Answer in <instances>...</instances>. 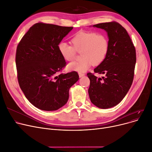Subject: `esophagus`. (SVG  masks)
Listing matches in <instances>:
<instances>
[{"label": "esophagus", "mask_w": 152, "mask_h": 152, "mask_svg": "<svg viewBox=\"0 0 152 152\" xmlns=\"http://www.w3.org/2000/svg\"><path fill=\"white\" fill-rule=\"evenodd\" d=\"M78 75H79V77H83V76H84L85 75V74H84V73H79Z\"/></svg>", "instance_id": "1"}]
</instances>
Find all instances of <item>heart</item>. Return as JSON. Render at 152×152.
Listing matches in <instances>:
<instances>
[{
    "mask_svg": "<svg viewBox=\"0 0 152 152\" xmlns=\"http://www.w3.org/2000/svg\"><path fill=\"white\" fill-rule=\"evenodd\" d=\"M73 45L60 42L58 45L62 57L68 61H73L76 52H81L80 61L69 63L68 70L80 73L86 71L92 65H99L107 57L109 50V41L106 35L94 31H80L72 39Z\"/></svg>",
    "mask_w": 152,
    "mask_h": 152,
    "instance_id": "heart-1",
    "label": "heart"
}]
</instances>
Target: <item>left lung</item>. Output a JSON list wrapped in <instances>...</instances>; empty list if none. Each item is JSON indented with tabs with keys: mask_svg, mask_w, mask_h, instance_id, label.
<instances>
[{
	"mask_svg": "<svg viewBox=\"0 0 152 152\" xmlns=\"http://www.w3.org/2000/svg\"><path fill=\"white\" fill-rule=\"evenodd\" d=\"M93 27L107 32L109 50L105 59L94 69V73L104 76L87 74L91 82L88 92L94 105L107 109L120 103L129 91L134 79L136 53L130 36L120 24L102 23Z\"/></svg>",
	"mask_w": 152,
	"mask_h": 152,
	"instance_id": "8db88e82",
	"label": "left lung"
}]
</instances>
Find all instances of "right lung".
<instances>
[{
  "instance_id": "right-lung-1",
  "label": "right lung",
  "mask_w": 152,
  "mask_h": 152,
  "mask_svg": "<svg viewBox=\"0 0 152 152\" xmlns=\"http://www.w3.org/2000/svg\"><path fill=\"white\" fill-rule=\"evenodd\" d=\"M73 27L36 23L19 42L16 52L18 80L26 99L36 108L55 111L65 105L77 72L56 76L66 65L58 45Z\"/></svg>"
}]
</instances>
